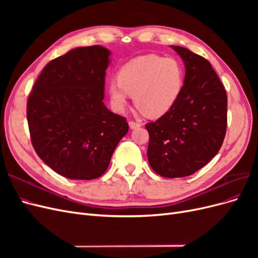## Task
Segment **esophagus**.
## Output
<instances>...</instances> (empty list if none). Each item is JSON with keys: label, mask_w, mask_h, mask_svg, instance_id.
I'll return each mask as SVG.
<instances>
[{"label": "esophagus", "mask_w": 258, "mask_h": 258, "mask_svg": "<svg viewBox=\"0 0 258 258\" xmlns=\"http://www.w3.org/2000/svg\"><path fill=\"white\" fill-rule=\"evenodd\" d=\"M129 126L131 129H137L139 127H141V123H139L137 121H134V120H130L129 121Z\"/></svg>", "instance_id": "34e87169"}]
</instances>
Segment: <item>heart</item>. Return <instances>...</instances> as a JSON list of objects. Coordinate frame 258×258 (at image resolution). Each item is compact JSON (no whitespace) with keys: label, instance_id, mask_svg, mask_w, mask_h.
Returning a JSON list of instances; mask_svg holds the SVG:
<instances>
[{"label":"heart","instance_id":"1","mask_svg":"<svg viewBox=\"0 0 258 258\" xmlns=\"http://www.w3.org/2000/svg\"><path fill=\"white\" fill-rule=\"evenodd\" d=\"M116 80L107 87L116 111L126 110L128 98L134 97L140 111L147 116L158 117L168 113L176 103L183 89L184 71L174 58L146 54L123 64L117 72Z\"/></svg>","mask_w":258,"mask_h":258}]
</instances>
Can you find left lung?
Listing matches in <instances>:
<instances>
[{"label": "left lung", "instance_id": "1", "mask_svg": "<svg viewBox=\"0 0 258 258\" xmlns=\"http://www.w3.org/2000/svg\"><path fill=\"white\" fill-rule=\"evenodd\" d=\"M186 68L181 95L171 110L145 128L147 158L163 177H184L205 167L221 150L227 129V93L210 62L172 46Z\"/></svg>", "mask_w": 258, "mask_h": 258}]
</instances>
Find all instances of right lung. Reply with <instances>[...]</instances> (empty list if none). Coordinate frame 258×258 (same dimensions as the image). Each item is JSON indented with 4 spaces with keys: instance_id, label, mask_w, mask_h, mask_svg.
<instances>
[{
    "instance_id": "add662e5",
    "label": "right lung",
    "mask_w": 258,
    "mask_h": 258,
    "mask_svg": "<svg viewBox=\"0 0 258 258\" xmlns=\"http://www.w3.org/2000/svg\"><path fill=\"white\" fill-rule=\"evenodd\" d=\"M110 51L102 46L70 50L45 66L27 102L31 142L46 165L71 179L102 175L127 119L103 103Z\"/></svg>"
}]
</instances>
